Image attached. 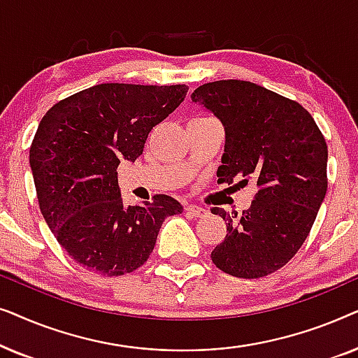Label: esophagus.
Returning a JSON list of instances; mask_svg holds the SVG:
<instances>
[{
    "label": "esophagus",
    "mask_w": 358,
    "mask_h": 358,
    "mask_svg": "<svg viewBox=\"0 0 358 358\" xmlns=\"http://www.w3.org/2000/svg\"><path fill=\"white\" fill-rule=\"evenodd\" d=\"M185 213L190 215V217H202L205 213V210L202 207H199V205H185Z\"/></svg>",
    "instance_id": "esophagus-1"
}]
</instances>
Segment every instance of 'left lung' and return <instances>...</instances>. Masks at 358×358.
Returning a JSON list of instances; mask_svg holds the SVG:
<instances>
[{
    "label": "left lung",
    "mask_w": 358,
    "mask_h": 358,
    "mask_svg": "<svg viewBox=\"0 0 358 358\" xmlns=\"http://www.w3.org/2000/svg\"><path fill=\"white\" fill-rule=\"evenodd\" d=\"M190 97L224 127L218 184L257 185L243 215L212 208L228 222L212 261L233 277H266L298 252L324 200V136L305 107L251 81L207 83Z\"/></svg>",
    "instance_id": "8db88e82"
}]
</instances>
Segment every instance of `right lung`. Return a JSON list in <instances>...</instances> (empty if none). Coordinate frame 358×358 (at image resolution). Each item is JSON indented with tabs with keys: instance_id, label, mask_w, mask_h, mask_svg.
<instances>
[{
	"instance_id": "1",
	"label": "right lung",
	"mask_w": 358,
	"mask_h": 358,
	"mask_svg": "<svg viewBox=\"0 0 358 358\" xmlns=\"http://www.w3.org/2000/svg\"><path fill=\"white\" fill-rule=\"evenodd\" d=\"M189 87L104 83L57 102L42 117L29 153L38 207L60 246L101 275L148 261L166 217L182 213L169 195L125 207L117 168L143 153L148 134Z\"/></svg>"
}]
</instances>
